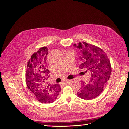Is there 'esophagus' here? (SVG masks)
<instances>
[{
    "instance_id": "obj_1",
    "label": "esophagus",
    "mask_w": 129,
    "mask_h": 129,
    "mask_svg": "<svg viewBox=\"0 0 129 129\" xmlns=\"http://www.w3.org/2000/svg\"><path fill=\"white\" fill-rule=\"evenodd\" d=\"M72 80H67L66 81V82H64V84H70L71 83H72Z\"/></svg>"
}]
</instances>
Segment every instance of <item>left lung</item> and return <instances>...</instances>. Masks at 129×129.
<instances>
[{
  "instance_id": "8db88e82",
  "label": "left lung",
  "mask_w": 129,
  "mask_h": 129,
  "mask_svg": "<svg viewBox=\"0 0 129 129\" xmlns=\"http://www.w3.org/2000/svg\"><path fill=\"white\" fill-rule=\"evenodd\" d=\"M74 46L81 49L82 63L79 68L91 74L89 83H83L77 95L82 99L92 100L100 95L110 77V62L104 50L99 47L85 42Z\"/></svg>"
}]
</instances>
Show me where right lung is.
<instances>
[{
  "label": "right lung",
  "instance_id": "right-lung-1",
  "mask_svg": "<svg viewBox=\"0 0 129 129\" xmlns=\"http://www.w3.org/2000/svg\"><path fill=\"white\" fill-rule=\"evenodd\" d=\"M48 50L42 47L34 53L27 63L26 82L28 88L38 101L42 103H52L59 95L60 85L47 82L49 71L46 68V56Z\"/></svg>",
  "mask_w": 129,
  "mask_h": 129
}]
</instances>
